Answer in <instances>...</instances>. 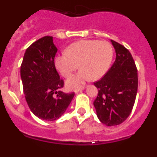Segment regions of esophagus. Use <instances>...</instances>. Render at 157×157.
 Returning a JSON list of instances; mask_svg holds the SVG:
<instances>
[{"label":"esophagus","mask_w":157,"mask_h":157,"mask_svg":"<svg viewBox=\"0 0 157 157\" xmlns=\"http://www.w3.org/2000/svg\"><path fill=\"white\" fill-rule=\"evenodd\" d=\"M85 88V86H80V87H77V88H75V93H78V91H81V90H82L83 89Z\"/></svg>","instance_id":"obj_1"}]
</instances>
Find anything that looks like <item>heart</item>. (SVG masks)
Returning <instances> with one entry per match:
<instances>
[{"label": "heart", "mask_w": 157, "mask_h": 157, "mask_svg": "<svg viewBox=\"0 0 157 157\" xmlns=\"http://www.w3.org/2000/svg\"><path fill=\"white\" fill-rule=\"evenodd\" d=\"M113 58V48L108 41L85 40L73 43L66 53L55 57V66L59 74L70 78L78 68L80 71L67 82V86L73 89L87 80H97L103 77L110 67Z\"/></svg>", "instance_id": "b5f03b06"}]
</instances>
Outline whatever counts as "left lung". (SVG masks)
<instances>
[{
  "instance_id": "8db88e82",
  "label": "left lung",
  "mask_w": 157,
  "mask_h": 157,
  "mask_svg": "<svg viewBox=\"0 0 157 157\" xmlns=\"http://www.w3.org/2000/svg\"><path fill=\"white\" fill-rule=\"evenodd\" d=\"M116 58L105 76L94 83L98 90L94 105L98 119L107 126L119 125L132 111L138 91V70L127 48L112 40Z\"/></svg>"
}]
</instances>
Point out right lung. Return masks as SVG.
<instances>
[{
    "label": "right lung",
    "mask_w": 157,
    "mask_h": 157,
    "mask_svg": "<svg viewBox=\"0 0 157 157\" xmlns=\"http://www.w3.org/2000/svg\"><path fill=\"white\" fill-rule=\"evenodd\" d=\"M57 48L52 37L45 36L27 48L20 67L27 103L37 117L53 121L64 113L75 93H63L64 86L55 67Z\"/></svg>",
    "instance_id": "1"
}]
</instances>
